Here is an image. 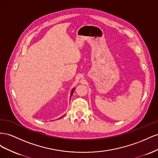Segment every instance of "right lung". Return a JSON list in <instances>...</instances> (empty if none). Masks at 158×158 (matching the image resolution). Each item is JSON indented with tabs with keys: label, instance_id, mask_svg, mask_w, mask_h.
Masks as SVG:
<instances>
[{
	"label": "right lung",
	"instance_id": "right-lung-1",
	"mask_svg": "<svg viewBox=\"0 0 158 158\" xmlns=\"http://www.w3.org/2000/svg\"><path fill=\"white\" fill-rule=\"evenodd\" d=\"M74 89H73V90H72V91H71V97L72 96V94H73V92H74Z\"/></svg>",
	"mask_w": 158,
	"mask_h": 158
}]
</instances>
